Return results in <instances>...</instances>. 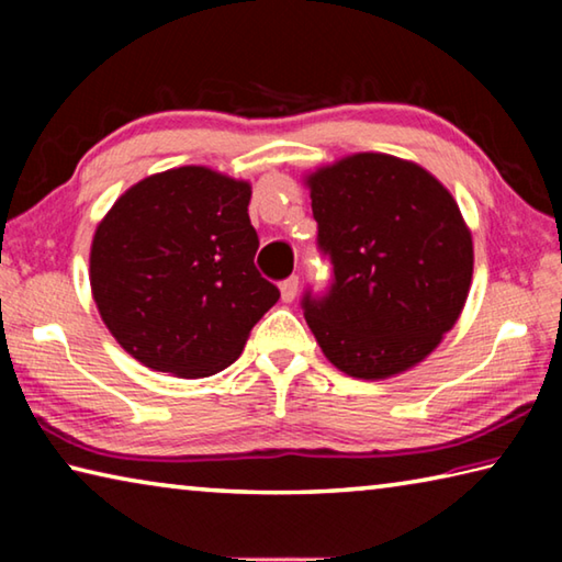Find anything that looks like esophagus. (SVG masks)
Returning a JSON list of instances; mask_svg holds the SVG:
<instances>
[{
    "instance_id": "1",
    "label": "esophagus",
    "mask_w": 562,
    "mask_h": 562,
    "mask_svg": "<svg viewBox=\"0 0 562 562\" xmlns=\"http://www.w3.org/2000/svg\"><path fill=\"white\" fill-rule=\"evenodd\" d=\"M297 290H300V280L297 278H288L280 284V294H282V302H292L297 297Z\"/></svg>"
}]
</instances>
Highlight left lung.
I'll list each match as a JSON object with an SVG mask.
<instances>
[{
  "instance_id": "8db88e82",
  "label": "left lung",
  "mask_w": 562,
  "mask_h": 562,
  "mask_svg": "<svg viewBox=\"0 0 562 562\" xmlns=\"http://www.w3.org/2000/svg\"><path fill=\"white\" fill-rule=\"evenodd\" d=\"M317 243L335 265L304 319L325 357L355 379L416 367L461 317L473 240L439 178L414 160L351 154L304 176Z\"/></svg>"
}]
</instances>
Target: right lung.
Returning a JSON list of instances; mask_svg holds the SVG:
<instances>
[{
	"mask_svg": "<svg viewBox=\"0 0 562 562\" xmlns=\"http://www.w3.org/2000/svg\"><path fill=\"white\" fill-rule=\"evenodd\" d=\"M247 180L205 166L131 186L97 225L91 294L113 339L180 379L223 372L280 290L255 270Z\"/></svg>",
	"mask_w": 562,
	"mask_h": 562,
	"instance_id": "right-lung-1",
	"label": "right lung"
}]
</instances>
